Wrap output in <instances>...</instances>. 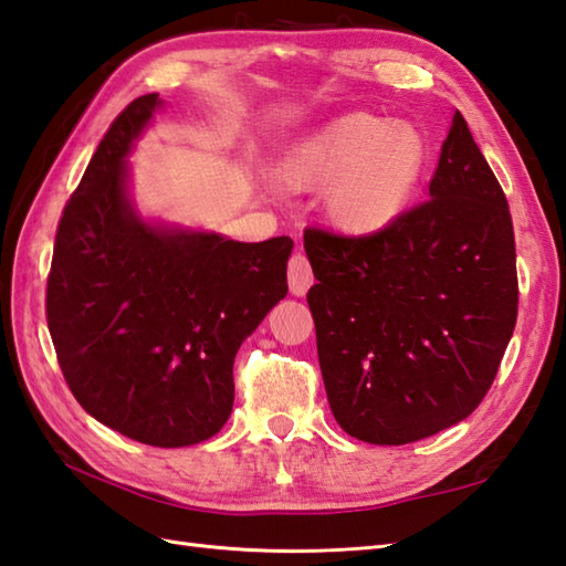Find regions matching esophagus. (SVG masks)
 <instances>
[{
	"instance_id": "34e87169",
	"label": "esophagus",
	"mask_w": 566,
	"mask_h": 566,
	"mask_svg": "<svg viewBox=\"0 0 566 566\" xmlns=\"http://www.w3.org/2000/svg\"><path fill=\"white\" fill-rule=\"evenodd\" d=\"M286 276H290V292L294 296H304L308 292V286L314 284V272H311V262L306 260V255H302V252L292 255Z\"/></svg>"
}]
</instances>
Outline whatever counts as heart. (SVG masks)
I'll return each mask as SVG.
<instances>
[{
	"label": "heart",
	"mask_w": 566,
	"mask_h": 566,
	"mask_svg": "<svg viewBox=\"0 0 566 566\" xmlns=\"http://www.w3.org/2000/svg\"><path fill=\"white\" fill-rule=\"evenodd\" d=\"M430 146L413 124L347 114L286 155L280 179L294 191H328V216L345 233L367 235L411 203Z\"/></svg>",
	"instance_id": "obj_1"
}]
</instances>
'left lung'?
I'll use <instances>...</instances> for the list:
<instances>
[{"label":"left lung","mask_w":566,"mask_h":566,"mask_svg":"<svg viewBox=\"0 0 566 566\" xmlns=\"http://www.w3.org/2000/svg\"><path fill=\"white\" fill-rule=\"evenodd\" d=\"M428 191L381 231L304 233L331 411L371 444L464 420L494 384L518 318L509 201L460 112Z\"/></svg>","instance_id":"1"}]
</instances>
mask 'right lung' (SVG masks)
<instances>
[{
    "label": "right lung",
    "instance_id": "right-lung-1",
    "mask_svg": "<svg viewBox=\"0 0 566 566\" xmlns=\"http://www.w3.org/2000/svg\"><path fill=\"white\" fill-rule=\"evenodd\" d=\"M160 106L143 94L114 118L60 216L45 318L77 403L153 448L223 428L240 343L286 296L294 240L238 243L150 226L126 195V155Z\"/></svg>",
    "mask_w": 566,
    "mask_h": 566
}]
</instances>
